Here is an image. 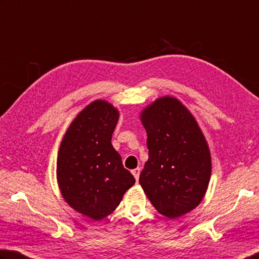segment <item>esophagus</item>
Returning <instances> with one entry per match:
<instances>
[{
    "mask_svg": "<svg viewBox=\"0 0 259 259\" xmlns=\"http://www.w3.org/2000/svg\"><path fill=\"white\" fill-rule=\"evenodd\" d=\"M131 173H133V175H134V177H135V179H136V181H138V179H139V175H140V168H139V167L135 168V170L131 171Z\"/></svg>",
    "mask_w": 259,
    "mask_h": 259,
    "instance_id": "34e87169",
    "label": "esophagus"
}]
</instances>
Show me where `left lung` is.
<instances>
[{"label":"left lung","instance_id":"1","mask_svg":"<svg viewBox=\"0 0 259 259\" xmlns=\"http://www.w3.org/2000/svg\"><path fill=\"white\" fill-rule=\"evenodd\" d=\"M148 161L139 183L158 213L177 219L198 206L207 191L211 157L191 112L173 96H162L140 112Z\"/></svg>","mask_w":259,"mask_h":259}]
</instances>
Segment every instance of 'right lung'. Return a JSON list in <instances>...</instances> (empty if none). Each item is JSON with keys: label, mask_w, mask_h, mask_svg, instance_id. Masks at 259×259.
Listing matches in <instances>:
<instances>
[{"label": "right lung", "mask_w": 259, "mask_h": 259, "mask_svg": "<svg viewBox=\"0 0 259 259\" xmlns=\"http://www.w3.org/2000/svg\"><path fill=\"white\" fill-rule=\"evenodd\" d=\"M119 111L105 100L82 109L70 123L56 159V180L70 207L94 221L113 213L135 178L111 144Z\"/></svg>", "instance_id": "add662e5"}]
</instances>
